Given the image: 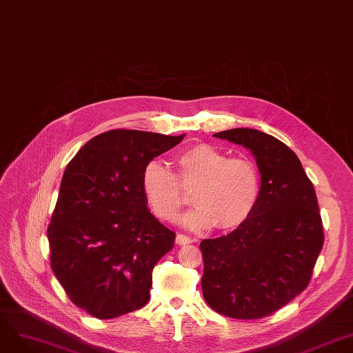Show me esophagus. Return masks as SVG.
I'll return each instance as SVG.
<instances>
[{"instance_id":"esophagus-1","label":"esophagus","mask_w":353,"mask_h":353,"mask_svg":"<svg viewBox=\"0 0 353 353\" xmlns=\"http://www.w3.org/2000/svg\"><path fill=\"white\" fill-rule=\"evenodd\" d=\"M194 240L189 236H185V234H177L176 236V243L179 245H186V244H192Z\"/></svg>"}]
</instances>
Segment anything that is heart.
I'll return each mask as SVG.
<instances>
[{
  "mask_svg": "<svg viewBox=\"0 0 353 353\" xmlns=\"http://www.w3.org/2000/svg\"><path fill=\"white\" fill-rule=\"evenodd\" d=\"M177 173L151 161L142 172V192L152 214L173 221L186 198L183 188L196 186L193 202L198 206L181 216L190 230H234L253 214L260 193L256 164L245 157H228L210 143H194L176 155Z\"/></svg>",
  "mask_w": 353,
  "mask_h": 353,
  "instance_id": "heart-1",
  "label": "heart"
}]
</instances>
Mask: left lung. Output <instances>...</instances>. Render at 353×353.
Listing matches in <instances>:
<instances>
[{
  "label": "left lung",
  "mask_w": 353,
  "mask_h": 353,
  "mask_svg": "<svg viewBox=\"0 0 353 353\" xmlns=\"http://www.w3.org/2000/svg\"><path fill=\"white\" fill-rule=\"evenodd\" d=\"M214 137L252 151L260 193L243 225L201 243L203 298L223 316L262 319L301 294L311 279L324 243L316 190L296 154L275 137L249 128Z\"/></svg>",
  "instance_id": "left-lung-1"
}]
</instances>
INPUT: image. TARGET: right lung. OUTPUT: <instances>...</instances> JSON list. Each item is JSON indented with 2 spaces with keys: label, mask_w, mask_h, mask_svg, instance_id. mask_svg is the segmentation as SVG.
I'll use <instances>...</instances> for the list:
<instances>
[{
  "label": "right lung",
  "mask_w": 353,
  "mask_h": 353,
  "mask_svg": "<svg viewBox=\"0 0 353 353\" xmlns=\"http://www.w3.org/2000/svg\"><path fill=\"white\" fill-rule=\"evenodd\" d=\"M183 138L113 129L90 139L65 168L48 227L50 265L90 316L114 319L148 303L152 269L176 234L150 212L142 172Z\"/></svg>",
  "instance_id": "1"
}]
</instances>
